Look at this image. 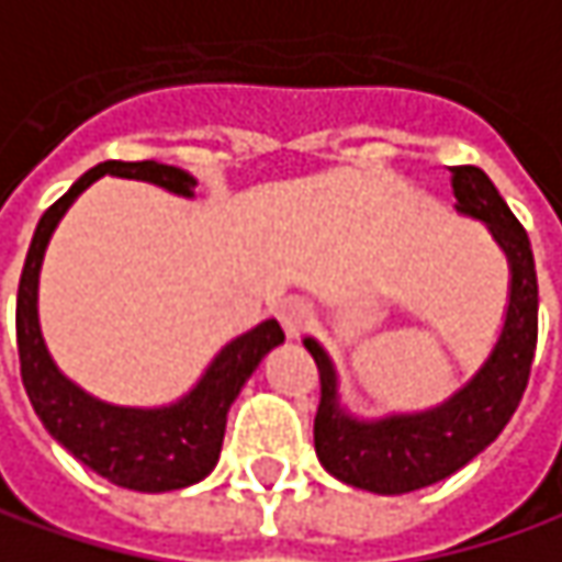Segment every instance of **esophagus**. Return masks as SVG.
Returning <instances> with one entry per match:
<instances>
[{
  "instance_id": "esophagus-1",
  "label": "esophagus",
  "mask_w": 562,
  "mask_h": 562,
  "mask_svg": "<svg viewBox=\"0 0 562 562\" xmlns=\"http://www.w3.org/2000/svg\"><path fill=\"white\" fill-rule=\"evenodd\" d=\"M277 317H280L285 336H289V339H299L307 329V324H311V305H307L305 299H285V302L277 307Z\"/></svg>"
}]
</instances>
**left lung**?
<instances>
[{
	"instance_id": "1",
	"label": "left lung",
	"mask_w": 562,
	"mask_h": 562,
	"mask_svg": "<svg viewBox=\"0 0 562 562\" xmlns=\"http://www.w3.org/2000/svg\"><path fill=\"white\" fill-rule=\"evenodd\" d=\"M452 194L456 210L481 220L509 260V305L503 329L469 383L425 412L386 415L378 422L355 418L339 403V380L329 355L317 339H305V349L321 371V405L314 415L317 459L333 477L371 494H408L469 465L501 437L531 374L538 346V277L531 241L477 166H452Z\"/></svg>"
}]
</instances>
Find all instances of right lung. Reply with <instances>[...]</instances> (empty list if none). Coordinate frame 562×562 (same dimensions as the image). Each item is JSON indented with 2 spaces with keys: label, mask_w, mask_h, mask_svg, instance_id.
I'll use <instances>...</instances> for the list:
<instances>
[{
  "label": "right lung",
  "mask_w": 562,
  "mask_h": 562,
  "mask_svg": "<svg viewBox=\"0 0 562 562\" xmlns=\"http://www.w3.org/2000/svg\"><path fill=\"white\" fill-rule=\"evenodd\" d=\"M100 176L140 179L182 198H194V184H198L194 176H188L184 169L166 166L157 159H144V162L106 159L85 172L40 216L18 282L21 380L43 427L78 462H85L87 469L128 491H144V494L179 491L188 484H198L213 472L223 450L226 415L235 396L241 393L245 380L255 374L263 355L285 339V333L277 321H263L255 329L241 333L238 339L220 349V355L207 364V371L194 383V390H188L179 403L159 405V408L103 403L65 378L40 333V267L65 210Z\"/></svg>",
  "instance_id": "right-lung-1"
}]
</instances>
